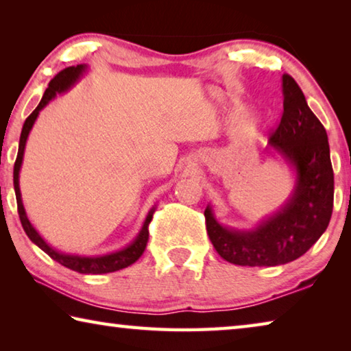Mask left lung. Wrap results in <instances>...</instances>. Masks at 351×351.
Wrapping results in <instances>:
<instances>
[{
	"label": "left lung",
	"mask_w": 351,
	"mask_h": 351,
	"mask_svg": "<svg viewBox=\"0 0 351 351\" xmlns=\"http://www.w3.org/2000/svg\"><path fill=\"white\" fill-rule=\"evenodd\" d=\"M283 114L269 147L295 171V186L280 210L251 230L224 228L204 210L206 229L213 247L229 263L277 266L304 255L328 228L335 175L328 136L306 104L293 77L283 74Z\"/></svg>",
	"instance_id": "1"
}]
</instances>
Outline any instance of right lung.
<instances>
[{"mask_svg":"<svg viewBox=\"0 0 351 351\" xmlns=\"http://www.w3.org/2000/svg\"><path fill=\"white\" fill-rule=\"evenodd\" d=\"M85 69H86L85 64H77V66H69V68H64L63 71H60V73H58L54 79L49 82V85H47L46 91L43 94V97H41L37 108H35L31 112V116L26 119L25 125H23V130H21L19 154H16V161L14 165V187H15V195H16V206H19L20 221H21L23 229H25L26 235L31 239L32 243H35V245H37L41 251H45L47 255H49L52 260H56L60 265H63L64 268H69L75 272H80V274H106V272H114V271L127 268V266L133 265L134 261L138 260L142 254H144L147 241H148V224H150L152 218H153L154 207L150 212H148L144 226H142V229L138 234V237H136L133 243H130L127 247L121 249V251L111 252V254L96 255V257H82V255H71V254L58 252L54 247H51L49 245H47L43 239H41L40 234L34 229L31 221H29L25 207H23L20 182H19L26 141H27L29 132H31L34 127V122H35V119H37L38 112L43 110L45 106L57 96V94L68 91L69 88L80 79L82 74L85 73Z\"/></svg>","mask_w":351,"mask_h":351,"instance_id":"1","label":"right lung"}]
</instances>
